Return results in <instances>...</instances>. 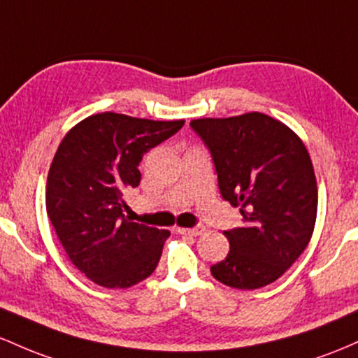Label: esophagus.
Returning a JSON list of instances; mask_svg holds the SVG:
<instances>
[{
    "label": "esophagus",
    "instance_id": "esophagus-1",
    "mask_svg": "<svg viewBox=\"0 0 358 358\" xmlns=\"http://www.w3.org/2000/svg\"><path fill=\"white\" fill-rule=\"evenodd\" d=\"M178 231L179 233H182V235H191V236H199V235H203L204 231V227H201V224H198V227H194V228H178Z\"/></svg>",
    "mask_w": 358,
    "mask_h": 358
}]
</instances>
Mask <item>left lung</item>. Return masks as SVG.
<instances>
[{
	"instance_id": "left-lung-1",
	"label": "left lung",
	"mask_w": 358,
	"mask_h": 358,
	"mask_svg": "<svg viewBox=\"0 0 358 358\" xmlns=\"http://www.w3.org/2000/svg\"><path fill=\"white\" fill-rule=\"evenodd\" d=\"M210 150L223 199L240 206L243 224L224 231L227 259L211 266L224 286L259 289L279 279L315 230L318 187L303 140L264 113L192 120Z\"/></svg>"
}]
</instances>
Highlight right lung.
I'll return each mask as SVG.
<instances>
[{
    "mask_svg": "<svg viewBox=\"0 0 358 358\" xmlns=\"http://www.w3.org/2000/svg\"><path fill=\"white\" fill-rule=\"evenodd\" d=\"M182 125L106 111L60 142L47 178V215L71 262L98 286H135L157 267L171 231L125 218L123 196L140 184L143 154Z\"/></svg>",
    "mask_w": 358,
    "mask_h": 358,
    "instance_id": "add662e5",
    "label": "right lung"
}]
</instances>
